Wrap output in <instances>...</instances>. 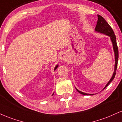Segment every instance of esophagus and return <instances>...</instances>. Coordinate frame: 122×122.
Segmentation results:
<instances>
[{"label":"esophagus","mask_w":122,"mask_h":122,"mask_svg":"<svg viewBox=\"0 0 122 122\" xmlns=\"http://www.w3.org/2000/svg\"><path fill=\"white\" fill-rule=\"evenodd\" d=\"M67 58H68V57H67V56L66 54V53L63 52L61 53V56H60V59L62 60V61H66L67 60Z\"/></svg>","instance_id":"esophagus-1"}]
</instances>
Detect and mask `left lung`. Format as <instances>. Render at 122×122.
<instances>
[{
    "label": "left lung",
    "instance_id": "left-lung-1",
    "mask_svg": "<svg viewBox=\"0 0 122 122\" xmlns=\"http://www.w3.org/2000/svg\"><path fill=\"white\" fill-rule=\"evenodd\" d=\"M95 30L97 32H99V33H103L106 35H107V36L110 37V39L111 40L112 44V46L113 49H114V54H115V69H114V72L113 73L112 77L111 78V79L108 82V83H107L106 85L105 86V87H104L103 89H105L108 85L111 82V81L114 80V77H115V74H116V70H117V65H118V57H119V52H118V48L117 46V40H116V37L115 35L114 34V32L113 31L112 29L111 28V27L110 26V25L108 24V23L105 20V19L103 17L101 16V15H98V20H97V23L96 27H95ZM76 90H77V92L78 93L83 95H91L93 94H87L85 93H83V92H81V91L78 90L77 89H76Z\"/></svg>",
    "mask_w": 122,
    "mask_h": 122
}]
</instances>
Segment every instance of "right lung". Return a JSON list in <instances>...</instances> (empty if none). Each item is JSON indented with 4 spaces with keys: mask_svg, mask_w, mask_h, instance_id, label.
I'll return each instance as SVG.
<instances>
[{
    "mask_svg": "<svg viewBox=\"0 0 122 122\" xmlns=\"http://www.w3.org/2000/svg\"><path fill=\"white\" fill-rule=\"evenodd\" d=\"M58 65H57L56 66V67H55V70H56V69L57 68V67H58ZM53 94H54V93H53ZM53 94L52 95H53Z\"/></svg>",
    "mask_w": 122,
    "mask_h": 122,
    "instance_id": "1",
    "label": "right lung"
}]
</instances>
